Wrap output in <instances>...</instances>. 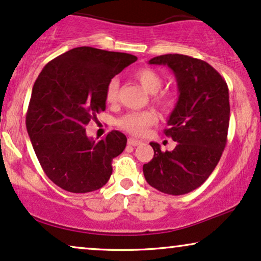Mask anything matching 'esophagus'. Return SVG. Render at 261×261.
Here are the masks:
<instances>
[{"instance_id": "esophagus-1", "label": "esophagus", "mask_w": 261, "mask_h": 261, "mask_svg": "<svg viewBox=\"0 0 261 261\" xmlns=\"http://www.w3.org/2000/svg\"><path fill=\"white\" fill-rule=\"evenodd\" d=\"M143 141L138 140V139H134V138H129L128 139V145L129 146H138V145H140Z\"/></svg>"}]
</instances>
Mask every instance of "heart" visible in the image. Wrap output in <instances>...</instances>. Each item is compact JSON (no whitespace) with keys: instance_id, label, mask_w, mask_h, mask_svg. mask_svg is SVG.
<instances>
[{"instance_id":"obj_1","label":"heart","mask_w":261,"mask_h":261,"mask_svg":"<svg viewBox=\"0 0 261 261\" xmlns=\"http://www.w3.org/2000/svg\"><path fill=\"white\" fill-rule=\"evenodd\" d=\"M134 77L137 79L140 85L144 87L147 92L154 94V101L160 106L162 109L168 110L170 109L174 104V94L170 91L162 90L161 89L162 79L161 74L157 70L152 68H140L134 73ZM117 93H118V79L117 77H113L109 80L106 87V100L109 104L116 103L117 100ZM157 121V115H155L152 110H144V111H129V113L124 114L116 121L117 126L121 129L128 132L132 135H140L145 134L148 127L155 123Z\"/></svg>"}]
</instances>
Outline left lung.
Returning <instances> with one entry per match:
<instances>
[{
	"label": "left lung",
	"mask_w": 261,
	"mask_h": 261,
	"mask_svg": "<svg viewBox=\"0 0 261 261\" xmlns=\"http://www.w3.org/2000/svg\"><path fill=\"white\" fill-rule=\"evenodd\" d=\"M148 63L165 64L174 72L180 96L164 129L177 145L163 152L157 143H150L154 155L144 164V176L165 194H187L207 180L224 151L230 118L228 85L207 62L187 55L167 54Z\"/></svg>",
	"instance_id": "8db88e82"
}]
</instances>
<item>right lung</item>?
<instances>
[{"label":"right lung","instance_id":"obj_1","mask_svg":"<svg viewBox=\"0 0 261 261\" xmlns=\"http://www.w3.org/2000/svg\"><path fill=\"white\" fill-rule=\"evenodd\" d=\"M124 53L80 46L45 64L32 89L27 133L44 172L72 193L97 191L109 181L113 160L126 147V135L113 130L99 141L85 126L106 110L110 79L137 61Z\"/></svg>","mask_w":261,"mask_h":261}]
</instances>
